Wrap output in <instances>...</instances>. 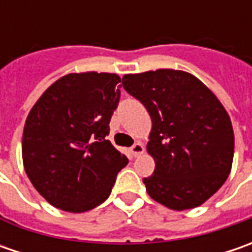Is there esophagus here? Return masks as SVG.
I'll use <instances>...</instances> for the list:
<instances>
[{
	"label": "esophagus",
	"mask_w": 252,
	"mask_h": 252,
	"mask_svg": "<svg viewBox=\"0 0 252 252\" xmlns=\"http://www.w3.org/2000/svg\"><path fill=\"white\" fill-rule=\"evenodd\" d=\"M130 153L133 157H139L140 154L144 153V146H143L141 143H136V144L130 149Z\"/></svg>",
	"instance_id": "34e87169"
}]
</instances>
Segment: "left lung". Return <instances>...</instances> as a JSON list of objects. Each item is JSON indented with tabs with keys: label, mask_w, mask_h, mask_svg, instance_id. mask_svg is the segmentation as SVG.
Here are the masks:
<instances>
[{
	"label": "left lung",
	"mask_w": 252,
	"mask_h": 252,
	"mask_svg": "<svg viewBox=\"0 0 252 252\" xmlns=\"http://www.w3.org/2000/svg\"><path fill=\"white\" fill-rule=\"evenodd\" d=\"M122 85L150 113L147 153L156 168L143 179L150 198L172 210L203 205L233 164L234 131L221 102L182 70L125 74Z\"/></svg>",
	"instance_id": "8db88e82"
}]
</instances>
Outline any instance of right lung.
Masks as SVG:
<instances>
[{"label":"right lung","instance_id":"right-lung-1","mask_svg":"<svg viewBox=\"0 0 252 252\" xmlns=\"http://www.w3.org/2000/svg\"><path fill=\"white\" fill-rule=\"evenodd\" d=\"M121 77L70 73L54 81L25 122L22 161L34 189L52 206L83 213L109 196L127 157L105 137L118 106Z\"/></svg>","mask_w":252,"mask_h":252}]
</instances>
